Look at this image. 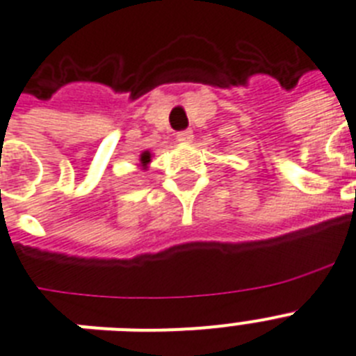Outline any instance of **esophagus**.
<instances>
[{"mask_svg": "<svg viewBox=\"0 0 356 356\" xmlns=\"http://www.w3.org/2000/svg\"><path fill=\"white\" fill-rule=\"evenodd\" d=\"M191 139H193L191 130H180V132H176V141H180V143H189Z\"/></svg>", "mask_w": 356, "mask_h": 356, "instance_id": "1", "label": "esophagus"}]
</instances>
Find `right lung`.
<instances>
[{
    "instance_id": "1",
    "label": "right lung",
    "mask_w": 356,
    "mask_h": 356,
    "mask_svg": "<svg viewBox=\"0 0 356 356\" xmlns=\"http://www.w3.org/2000/svg\"><path fill=\"white\" fill-rule=\"evenodd\" d=\"M149 161H150V152H143V154H141V163L147 165Z\"/></svg>"
}]
</instances>
